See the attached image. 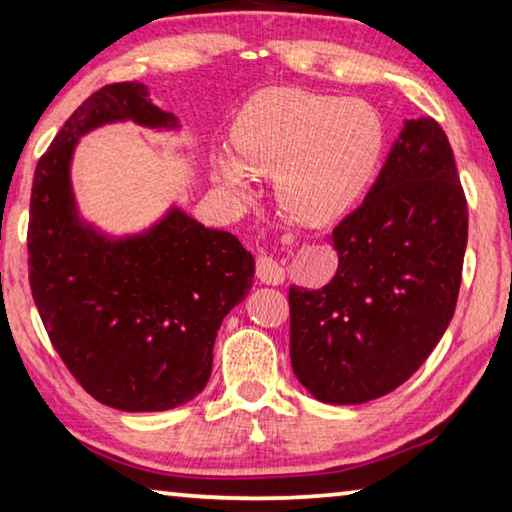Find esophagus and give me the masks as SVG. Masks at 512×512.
I'll use <instances>...</instances> for the list:
<instances>
[{
	"label": "esophagus",
	"mask_w": 512,
	"mask_h": 512,
	"mask_svg": "<svg viewBox=\"0 0 512 512\" xmlns=\"http://www.w3.org/2000/svg\"><path fill=\"white\" fill-rule=\"evenodd\" d=\"M257 278L266 282V285H282L285 282V264L273 255H259L257 257Z\"/></svg>",
	"instance_id": "obj_1"
}]
</instances>
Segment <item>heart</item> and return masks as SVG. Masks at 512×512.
Here are the masks:
<instances>
[{
	"label": "heart",
	"instance_id": "1",
	"mask_svg": "<svg viewBox=\"0 0 512 512\" xmlns=\"http://www.w3.org/2000/svg\"><path fill=\"white\" fill-rule=\"evenodd\" d=\"M234 152L212 154L214 177L237 200L253 175L273 173L278 205L300 223L342 216L367 189L385 148L380 113L358 97L269 88L243 104L232 123Z\"/></svg>",
	"mask_w": 512,
	"mask_h": 512
}]
</instances>
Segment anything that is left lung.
Here are the masks:
<instances>
[{
  "label": "left lung",
  "instance_id": "obj_1",
  "mask_svg": "<svg viewBox=\"0 0 512 512\" xmlns=\"http://www.w3.org/2000/svg\"><path fill=\"white\" fill-rule=\"evenodd\" d=\"M330 239L335 278L289 289L291 369L314 399L367 403L424 364L456 310L467 200L433 118L405 120L367 198Z\"/></svg>",
  "mask_w": 512,
  "mask_h": 512
}]
</instances>
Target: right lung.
I'll list each match as a JSON object with an SVG mask.
<instances>
[{
	"mask_svg": "<svg viewBox=\"0 0 512 512\" xmlns=\"http://www.w3.org/2000/svg\"><path fill=\"white\" fill-rule=\"evenodd\" d=\"M139 81L93 93L66 120L34 173L29 285L56 353L104 405L161 412L196 399L212 376L218 328L253 287L255 257L234 234L177 205L141 232L113 234L79 214L72 157L111 123L180 129Z\"/></svg>",
	"mask_w": 512,
	"mask_h": 512,
	"instance_id": "obj_1",
	"label": "right lung"
}]
</instances>
